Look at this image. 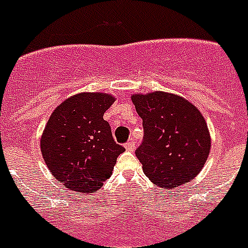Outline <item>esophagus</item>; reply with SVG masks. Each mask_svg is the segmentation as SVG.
<instances>
[{"mask_svg": "<svg viewBox=\"0 0 248 248\" xmlns=\"http://www.w3.org/2000/svg\"><path fill=\"white\" fill-rule=\"evenodd\" d=\"M125 149L128 151H134L135 150V141L134 140H130L128 143L125 144Z\"/></svg>", "mask_w": 248, "mask_h": 248, "instance_id": "34e87169", "label": "esophagus"}]
</instances>
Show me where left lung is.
Instances as JSON below:
<instances>
[{"mask_svg":"<svg viewBox=\"0 0 248 248\" xmlns=\"http://www.w3.org/2000/svg\"><path fill=\"white\" fill-rule=\"evenodd\" d=\"M143 119L144 139L135 154L144 174L155 185L179 187L194 179L205 165L211 138L199 109L176 94H133Z\"/></svg>","mask_w":248,"mask_h":248,"instance_id":"left-lung-1","label":"left lung"}]
</instances>
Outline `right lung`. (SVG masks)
Masks as SVG:
<instances>
[{"label":"right lung","instance_id":"obj_1","mask_svg":"<svg viewBox=\"0 0 248 248\" xmlns=\"http://www.w3.org/2000/svg\"><path fill=\"white\" fill-rule=\"evenodd\" d=\"M105 93H79L59 104L41 138V151L52 175L77 192L97 191L110 177L125 149L115 143L103 115L114 103Z\"/></svg>","mask_w":248,"mask_h":248}]
</instances>
